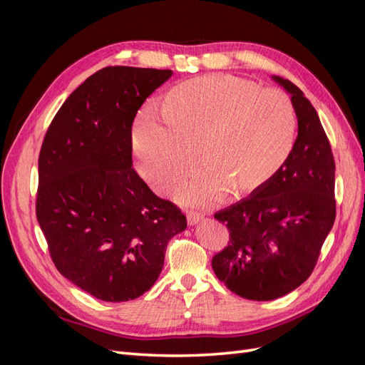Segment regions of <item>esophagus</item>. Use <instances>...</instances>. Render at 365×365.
<instances>
[{
    "label": "esophagus",
    "instance_id": "obj_1",
    "mask_svg": "<svg viewBox=\"0 0 365 365\" xmlns=\"http://www.w3.org/2000/svg\"><path fill=\"white\" fill-rule=\"evenodd\" d=\"M204 215L200 213V212H189V215H187V220H189L190 225H196L200 220H202Z\"/></svg>",
    "mask_w": 365,
    "mask_h": 365
}]
</instances>
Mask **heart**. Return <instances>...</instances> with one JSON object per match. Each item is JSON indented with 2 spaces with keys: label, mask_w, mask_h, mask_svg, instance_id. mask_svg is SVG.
<instances>
[{
  "label": "heart",
  "mask_w": 365,
  "mask_h": 365,
  "mask_svg": "<svg viewBox=\"0 0 365 365\" xmlns=\"http://www.w3.org/2000/svg\"><path fill=\"white\" fill-rule=\"evenodd\" d=\"M295 130V109L283 91L213 74L176 85L163 117L146 108L132 128V149L141 175L158 192L190 172L196 150L201 168L173 196L205 205L227 189L247 195L267 184L288 160Z\"/></svg>",
  "instance_id": "b5f03b06"
}]
</instances>
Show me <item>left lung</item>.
I'll return each mask as SVG.
<instances>
[{
  "label": "left lung",
  "instance_id": "left-lung-1",
  "mask_svg": "<svg viewBox=\"0 0 365 365\" xmlns=\"http://www.w3.org/2000/svg\"><path fill=\"white\" fill-rule=\"evenodd\" d=\"M274 79L291 93L294 148L267 184L215 215L230 231L212 259L216 277L254 302L275 300L309 279L336 216L335 160L322 121L300 88Z\"/></svg>",
  "mask_w": 365,
  "mask_h": 365
}]
</instances>
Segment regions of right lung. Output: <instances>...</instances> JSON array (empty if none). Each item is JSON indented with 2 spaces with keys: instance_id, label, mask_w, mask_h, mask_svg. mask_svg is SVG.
<instances>
[{
  "instance_id": "1",
  "label": "right lung",
  "mask_w": 365,
  "mask_h": 365,
  "mask_svg": "<svg viewBox=\"0 0 365 365\" xmlns=\"http://www.w3.org/2000/svg\"><path fill=\"white\" fill-rule=\"evenodd\" d=\"M172 70L106 67L70 94L43 137L36 217L54 267L103 302L149 291L181 208L132 169V123Z\"/></svg>"
}]
</instances>
